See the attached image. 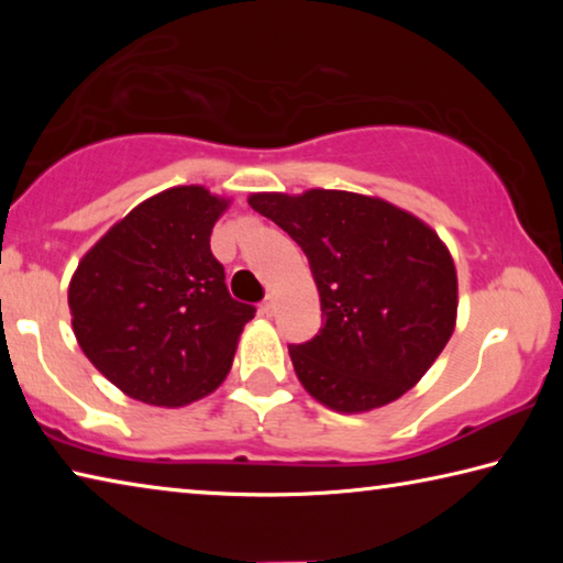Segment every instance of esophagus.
Listing matches in <instances>:
<instances>
[{
    "instance_id": "34e87169",
    "label": "esophagus",
    "mask_w": 563,
    "mask_h": 563,
    "mask_svg": "<svg viewBox=\"0 0 563 563\" xmlns=\"http://www.w3.org/2000/svg\"><path fill=\"white\" fill-rule=\"evenodd\" d=\"M261 312L265 318H273V312H275V298L271 295V298H265L263 300V305H261Z\"/></svg>"
}]
</instances>
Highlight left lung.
Listing matches in <instances>:
<instances>
[{"mask_svg":"<svg viewBox=\"0 0 563 563\" xmlns=\"http://www.w3.org/2000/svg\"><path fill=\"white\" fill-rule=\"evenodd\" d=\"M247 203L310 261L325 322L290 347L310 397L360 415L412 389L450 342L460 305L452 253L434 228L352 190L251 194Z\"/></svg>","mask_w":563,"mask_h":563,"instance_id":"1","label":"left lung"}]
</instances>
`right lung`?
Returning a JSON list of instances; mask_svg holds the SVG:
<instances>
[{
  "label": "right lung",
  "mask_w": 563,
  "mask_h": 563,
  "mask_svg": "<svg viewBox=\"0 0 563 563\" xmlns=\"http://www.w3.org/2000/svg\"><path fill=\"white\" fill-rule=\"evenodd\" d=\"M231 198L174 186L113 223L76 265L69 310L76 342L123 395L186 407L231 373L253 305L225 288L211 233Z\"/></svg>",
  "instance_id": "add662e5"
}]
</instances>
